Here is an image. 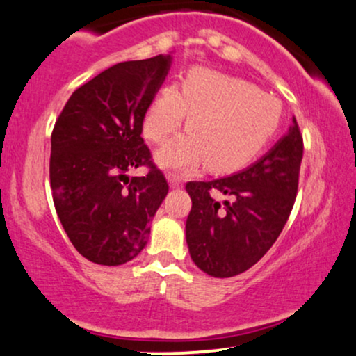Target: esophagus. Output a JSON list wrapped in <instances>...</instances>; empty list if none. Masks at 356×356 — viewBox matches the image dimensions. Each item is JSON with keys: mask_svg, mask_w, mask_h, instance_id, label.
Returning <instances> with one entry per match:
<instances>
[{"mask_svg": "<svg viewBox=\"0 0 356 356\" xmlns=\"http://www.w3.org/2000/svg\"><path fill=\"white\" fill-rule=\"evenodd\" d=\"M167 181H169L170 187H174V189H177V187L182 186V179L175 174H167Z\"/></svg>", "mask_w": 356, "mask_h": 356, "instance_id": "34e87169", "label": "esophagus"}]
</instances>
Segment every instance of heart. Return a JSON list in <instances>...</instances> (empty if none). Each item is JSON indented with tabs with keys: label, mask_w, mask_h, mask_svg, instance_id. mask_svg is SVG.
Instances as JSON below:
<instances>
[{
	"label": "heart",
	"mask_w": 356,
	"mask_h": 356,
	"mask_svg": "<svg viewBox=\"0 0 356 356\" xmlns=\"http://www.w3.org/2000/svg\"><path fill=\"white\" fill-rule=\"evenodd\" d=\"M187 118L189 134L177 136L155 155L160 167L187 170L208 162V169L229 174L245 169L277 134L282 118L279 99L240 77L196 67L181 91L165 86L143 113V135L162 143Z\"/></svg>",
	"instance_id": "1"
}]
</instances>
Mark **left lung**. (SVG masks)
<instances>
[{"label": "left lung", "instance_id": "left-lung-1", "mask_svg": "<svg viewBox=\"0 0 356 356\" xmlns=\"http://www.w3.org/2000/svg\"><path fill=\"white\" fill-rule=\"evenodd\" d=\"M302 135L296 118L268 154L229 177L187 182L193 208L186 221L191 259L208 275H238L270 250L298 194ZM216 192L232 202L213 199Z\"/></svg>", "mask_w": 356, "mask_h": 356}]
</instances>
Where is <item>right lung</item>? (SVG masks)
<instances>
[{
	"mask_svg": "<svg viewBox=\"0 0 356 356\" xmlns=\"http://www.w3.org/2000/svg\"><path fill=\"white\" fill-rule=\"evenodd\" d=\"M170 56L113 65L77 88L52 131L50 187L74 248L92 264L134 260L169 184L143 143V113L170 69ZM147 165L143 178L127 172Z\"/></svg>",
	"mask_w": 356,
	"mask_h": 356,
	"instance_id": "right-lung-1",
	"label": "right lung"
}]
</instances>
